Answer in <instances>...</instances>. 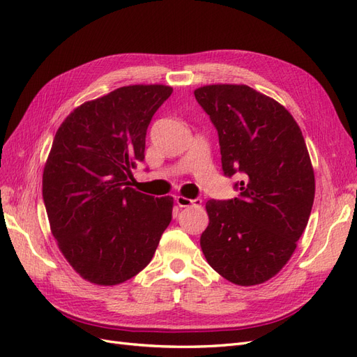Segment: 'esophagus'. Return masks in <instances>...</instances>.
Here are the masks:
<instances>
[{
  "label": "esophagus",
  "instance_id": "esophagus-1",
  "mask_svg": "<svg viewBox=\"0 0 357 357\" xmlns=\"http://www.w3.org/2000/svg\"><path fill=\"white\" fill-rule=\"evenodd\" d=\"M176 201H177V204H178V207H181V208H186V207H201V204H202V199H199V198H197V199H189V198H186V197H177Z\"/></svg>",
  "mask_w": 357,
  "mask_h": 357
}]
</instances>
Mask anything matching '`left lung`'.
<instances>
[{"mask_svg": "<svg viewBox=\"0 0 357 357\" xmlns=\"http://www.w3.org/2000/svg\"><path fill=\"white\" fill-rule=\"evenodd\" d=\"M195 98L218 129L225 176L241 172L240 198L205 204L201 248L228 282L255 286L294 255L316 181L301 128L284 107L247 84H207Z\"/></svg>", "mask_w": 357, "mask_h": 357, "instance_id": "obj_1", "label": "left lung"}]
</instances>
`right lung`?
I'll return each instance as SVG.
<instances>
[{"mask_svg":"<svg viewBox=\"0 0 357 357\" xmlns=\"http://www.w3.org/2000/svg\"><path fill=\"white\" fill-rule=\"evenodd\" d=\"M171 93L165 84L122 86L74 109L53 138L43 171L50 231L89 283L116 286L137 275L171 222L174 199L129 186L147 126Z\"/></svg>","mask_w":357,"mask_h":357,"instance_id":"add662e5","label":"right lung"}]
</instances>
